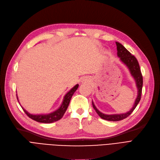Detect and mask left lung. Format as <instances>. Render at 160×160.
<instances>
[{
    "label": "left lung",
    "instance_id": "1",
    "mask_svg": "<svg viewBox=\"0 0 160 160\" xmlns=\"http://www.w3.org/2000/svg\"><path fill=\"white\" fill-rule=\"evenodd\" d=\"M117 45V50H118V56L120 58V60L128 68L129 72L131 74V75L133 77L134 79H135L136 82L137 87L138 89V94L137 97L135 100V103L133 104L132 108L131 109L125 113H121V114H111V115H107L102 113L100 112L97 108H96L94 104L92 103V106L94 109L95 110L96 112L98 113V116L103 119L110 121H121L123 119H125L126 118L128 117L129 115L133 112V110L135 109V108L138 105V102L141 98V94H142V84H143V79L142 75L141 73V71H140V66L138 64V62L133 55H131V54L127 50L121 43L118 42H116Z\"/></svg>",
    "mask_w": 160,
    "mask_h": 160
}]
</instances>
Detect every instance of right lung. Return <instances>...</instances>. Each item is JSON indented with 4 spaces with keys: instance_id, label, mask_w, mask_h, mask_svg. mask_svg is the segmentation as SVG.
<instances>
[{
    "instance_id": "add662e5",
    "label": "right lung",
    "mask_w": 160,
    "mask_h": 160,
    "mask_svg": "<svg viewBox=\"0 0 160 160\" xmlns=\"http://www.w3.org/2000/svg\"><path fill=\"white\" fill-rule=\"evenodd\" d=\"M78 87H79V85L77 84L71 89V90L67 92V94L64 96V98H63V102L60 108L53 112H51L48 114L33 115V114L29 113L28 112L25 110L22 106V108L24 112L26 113V115L29 118L37 121V122L44 123H50L55 122V121L60 120L63 117V115H64L67 108L69 106V102L71 100L72 96L74 94V92L76 91L77 89H78ZM17 99L18 101V97H17Z\"/></svg>"
}]
</instances>
